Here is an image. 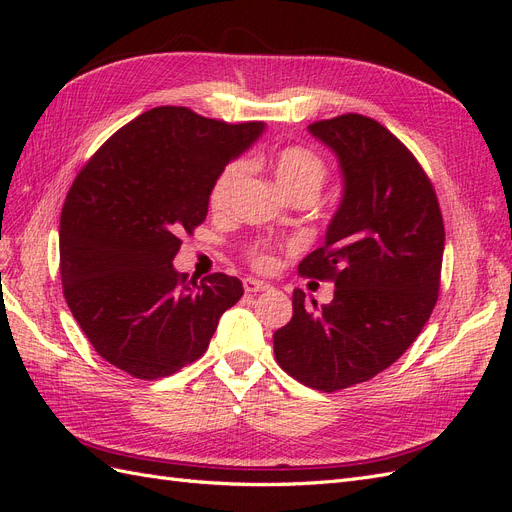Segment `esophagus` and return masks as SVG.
I'll list each match as a JSON object with an SVG mask.
<instances>
[{
	"label": "esophagus",
	"mask_w": 512,
	"mask_h": 512,
	"mask_svg": "<svg viewBox=\"0 0 512 512\" xmlns=\"http://www.w3.org/2000/svg\"><path fill=\"white\" fill-rule=\"evenodd\" d=\"M243 288H245V292H262V290L269 288V284L260 282V280H254V277H245Z\"/></svg>",
	"instance_id": "obj_1"
}]
</instances>
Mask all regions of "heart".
Listing matches in <instances>:
<instances>
[{
    "label": "heart",
    "instance_id": "b5f03b06",
    "mask_svg": "<svg viewBox=\"0 0 512 512\" xmlns=\"http://www.w3.org/2000/svg\"><path fill=\"white\" fill-rule=\"evenodd\" d=\"M269 166L275 177V183L280 185V190L288 198H297V196L316 198L318 192L322 190L324 181L329 177L327 162H324V158L318 151L309 149L305 145L282 147L269 160ZM245 175H247V164L241 160L230 162L220 170V175L215 177L209 192V203L215 211H224L230 207L232 198H235V192L239 190ZM247 254H250V260L260 269H267L273 260L269 247L260 243L252 245Z\"/></svg>",
    "mask_w": 512,
    "mask_h": 512
}]
</instances>
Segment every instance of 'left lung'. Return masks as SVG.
<instances>
[{
	"mask_svg": "<svg viewBox=\"0 0 512 512\" xmlns=\"http://www.w3.org/2000/svg\"><path fill=\"white\" fill-rule=\"evenodd\" d=\"M307 130L337 156L344 194L299 273L335 292L307 309L294 290L273 350L294 380L333 393L391 367L423 331L438 301L444 222L425 170L378 121L348 113Z\"/></svg>",
	"mask_w": 512,
	"mask_h": 512,
	"instance_id": "1",
	"label": "left lung"
}]
</instances>
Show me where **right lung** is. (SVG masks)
<instances>
[{"label": "right lung", "instance_id": "1", "mask_svg": "<svg viewBox=\"0 0 512 512\" xmlns=\"http://www.w3.org/2000/svg\"><path fill=\"white\" fill-rule=\"evenodd\" d=\"M265 130L158 106L117 130L66 196L59 271L72 316L104 361L141 380L200 359L243 284L175 271L181 237L207 218L215 177Z\"/></svg>", "mask_w": 512, "mask_h": 512}]
</instances>
